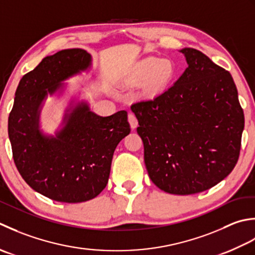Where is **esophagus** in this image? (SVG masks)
<instances>
[{
	"label": "esophagus",
	"mask_w": 255,
	"mask_h": 255,
	"mask_svg": "<svg viewBox=\"0 0 255 255\" xmlns=\"http://www.w3.org/2000/svg\"><path fill=\"white\" fill-rule=\"evenodd\" d=\"M128 120L129 126H131V128H132L133 129L137 128L138 121H137V118L135 117V114H134V113H132V112H129V113H128Z\"/></svg>",
	"instance_id": "obj_1"
}]
</instances>
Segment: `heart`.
Masks as SVG:
<instances>
[{
    "mask_svg": "<svg viewBox=\"0 0 255 255\" xmlns=\"http://www.w3.org/2000/svg\"><path fill=\"white\" fill-rule=\"evenodd\" d=\"M174 75L175 68L170 60L148 57L134 67L131 77L135 81L148 80L150 89L157 91L167 86Z\"/></svg>",
    "mask_w": 255,
    "mask_h": 255,
    "instance_id": "obj_1",
    "label": "heart"
}]
</instances>
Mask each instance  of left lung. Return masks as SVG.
Here are the masks:
<instances>
[{
	"instance_id": "1",
	"label": "left lung",
	"mask_w": 255,
	"mask_h": 255,
	"mask_svg": "<svg viewBox=\"0 0 255 255\" xmlns=\"http://www.w3.org/2000/svg\"><path fill=\"white\" fill-rule=\"evenodd\" d=\"M180 51L188 67L178 80L131 109L149 178L166 193L193 195L216 186L235 168L244 114L229 71L199 50Z\"/></svg>"
}]
</instances>
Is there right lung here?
<instances>
[{
	"instance_id": "1",
	"label": "right lung",
	"mask_w": 255,
	"mask_h": 255,
	"mask_svg": "<svg viewBox=\"0 0 255 255\" xmlns=\"http://www.w3.org/2000/svg\"><path fill=\"white\" fill-rule=\"evenodd\" d=\"M90 60V54L80 48L45 57L20 79L8 117V137L20 176L56 201L75 204L100 194L108 184L114 149L131 131L127 111L103 118L79 105L56 138L39 133L38 108L47 92L87 69Z\"/></svg>"
}]
</instances>
